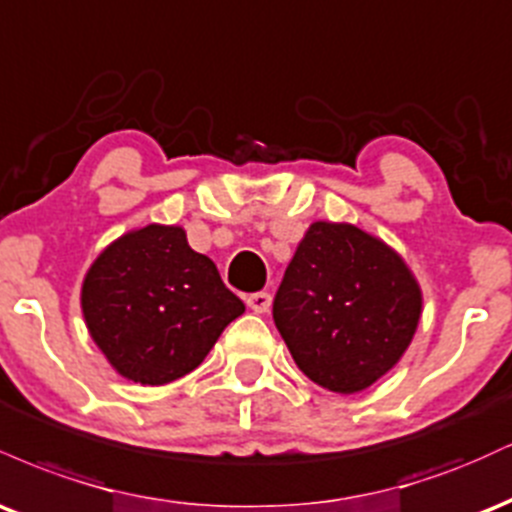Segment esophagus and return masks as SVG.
Instances as JSON below:
<instances>
[{"label":"esophagus","mask_w":512,"mask_h":512,"mask_svg":"<svg viewBox=\"0 0 512 512\" xmlns=\"http://www.w3.org/2000/svg\"><path fill=\"white\" fill-rule=\"evenodd\" d=\"M248 308L255 310V313H269V308H272V296L269 293H250L248 296Z\"/></svg>","instance_id":"34e87169"}]
</instances>
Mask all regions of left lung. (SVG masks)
Returning a JSON list of instances; mask_svg holds the SVG:
<instances>
[{
	"label": "left lung",
	"instance_id": "1",
	"mask_svg": "<svg viewBox=\"0 0 512 512\" xmlns=\"http://www.w3.org/2000/svg\"><path fill=\"white\" fill-rule=\"evenodd\" d=\"M421 310L424 293L404 257L344 221L310 223L274 298L296 366L339 395L368 390L397 366Z\"/></svg>",
	"mask_w": 512,
	"mask_h": 512
}]
</instances>
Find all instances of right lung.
Masks as SVG:
<instances>
[{
    "label": "right lung",
    "mask_w": 512,
    "mask_h": 512,
    "mask_svg": "<svg viewBox=\"0 0 512 512\" xmlns=\"http://www.w3.org/2000/svg\"><path fill=\"white\" fill-rule=\"evenodd\" d=\"M93 344L122 378L168 385L192 373L245 305L182 226L149 223L105 245L81 284Z\"/></svg>",
    "instance_id": "obj_1"
}]
</instances>
